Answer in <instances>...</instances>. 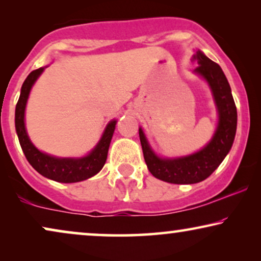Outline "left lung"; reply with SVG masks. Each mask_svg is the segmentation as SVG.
<instances>
[{
    "label": "left lung",
    "instance_id": "obj_1",
    "mask_svg": "<svg viewBox=\"0 0 261 261\" xmlns=\"http://www.w3.org/2000/svg\"><path fill=\"white\" fill-rule=\"evenodd\" d=\"M192 62L198 64L194 72L208 82L219 113V124L212 140L194 154L181 158H160L152 151L144 132L139 128L142 152L149 172L158 179L172 184H195L206 179L226 158L237 133V107L222 69L199 49L192 56Z\"/></svg>",
    "mask_w": 261,
    "mask_h": 261
}]
</instances>
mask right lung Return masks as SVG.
Segmentation results:
<instances>
[{
    "mask_svg": "<svg viewBox=\"0 0 261 261\" xmlns=\"http://www.w3.org/2000/svg\"><path fill=\"white\" fill-rule=\"evenodd\" d=\"M45 67H40L28 74L24 80L19 101L15 108V129L19 138L21 148L26 155L28 163L37 170L41 176L48 179L59 181V183H76L88 179L98 173L105 166L110 141H112L116 121L113 120L106 127L101 140L96 147L88 155L82 158H58L40 152L28 138L26 127H24V109L31 89L44 71Z\"/></svg>",
    "mask_w": 261,
    "mask_h": 261,
    "instance_id": "1",
    "label": "right lung"
}]
</instances>
